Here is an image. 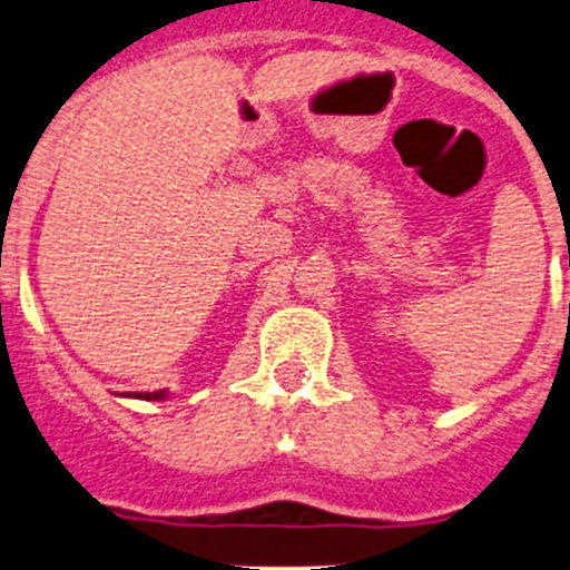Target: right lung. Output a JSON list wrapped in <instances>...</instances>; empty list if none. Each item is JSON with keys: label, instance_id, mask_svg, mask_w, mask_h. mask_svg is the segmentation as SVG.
Segmentation results:
<instances>
[{"label": "right lung", "instance_id": "right-lung-1", "mask_svg": "<svg viewBox=\"0 0 570 570\" xmlns=\"http://www.w3.org/2000/svg\"><path fill=\"white\" fill-rule=\"evenodd\" d=\"M121 396L144 399V402H163V399L168 396V391H166V387H163V391H151V393H121Z\"/></svg>", "mask_w": 570, "mask_h": 570}]
</instances>
